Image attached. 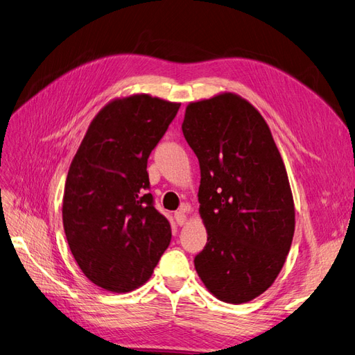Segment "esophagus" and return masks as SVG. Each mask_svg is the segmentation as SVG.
<instances>
[{
    "instance_id": "34e87169",
    "label": "esophagus",
    "mask_w": 355,
    "mask_h": 355,
    "mask_svg": "<svg viewBox=\"0 0 355 355\" xmlns=\"http://www.w3.org/2000/svg\"><path fill=\"white\" fill-rule=\"evenodd\" d=\"M186 213H187V207L186 205H183L180 208L178 211H175V214H174V217H175V220H177V223L181 226V225H184L186 223V220H187V216H186Z\"/></svg>"
}]
</instances>
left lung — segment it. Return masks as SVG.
I'll return each mask as SVG.
<instances>
[{"label": "left lung", "mask_w": 355, "mask_h": 355, "mask_svg": "<svg viewBox=\"0 0 355 355\" xmlns=\"http://www.w3.org/2000/svg\"><path fill=\"white\" fill-rule=\"evenodd\" d=\"M181 129L201 169L208 237L195 257L198 276L225 303L250 302L276 280L294 237L284 160L264 118L237 94L190 103Z\"/></svg>", "instance_id": "left-lung-1"}]
</instances>
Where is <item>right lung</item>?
Here are the masks:
<instances>
[{
    "instance_id": "obj_1",
    "label": "right lung",
    "mask_w": 355,
    "mask_h": 355,
    "mask_svg": "<svg viewBox=\"0 0 355 355\" xmlns=\"http://www.w3.org/2000/svg\"><path fill=\"white\" fill-rule=\"evenodd\" d=\"M180 103L136 94L107 103L71 162L62 225L71 255L94 285L129 293L151 276L171 225L148 193L147 162Z\"/></svg>"
}]
</instances>
